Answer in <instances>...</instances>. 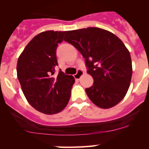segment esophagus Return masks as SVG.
I'll return each mask as SVG.
<instances>
[{
  "label": "esophagus",
  "mask_w": 149,
  "mask_h": 149,
  "mask_svg": "<svg viewBox=\"0 0 149 149\" xmlns=\"http://www.w3.org/2000/svg\"><path fill=\"white\" fill-rule=\"evenodd\" d=\"M83 74H84L83 70H81V69H79V70H77V73H76V74L73 75V76H74L75 79H76V80H79V79H81V77L83 76Z\"/></svg>",
  "instance_id": "obj_1"
}]
</instances>
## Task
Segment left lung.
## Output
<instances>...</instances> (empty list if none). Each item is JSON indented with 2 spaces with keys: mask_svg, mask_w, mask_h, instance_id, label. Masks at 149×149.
<instances>
[{
  "mask_svg": "<svg viewBox=\"0 0 149 149\" xmlns=\"http://www.w3.org/2000/svg\"><path fill=\"white\" fill-rule=\"evenodd\" d=\"M64 40L85 58L87 73L94 84L86 88L87 96L97 107L108 109L125 96L131 81L130 52L116 35L98 27L68 31Z\"/></svg>",
  "mask_w": 149,
  "mask_h": 149,
  "instance_id": "left-lung-1",
  "label": "left lung"
}]
</instances>
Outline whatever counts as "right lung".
Returning <instances> with one entry per match:
<instances>
[{"mask_svg":"<svg viewBox=\"0 0 149 149\" xmlns=\"http://www.w3.org/2000/svg\"><path fill=\"white\" fill-rule=\"evenodd\" d=\"M66 31H46L37 34L24 48L17 62V77L28 102L39 112L53 115L68 103L73 76L60 70L56 49Z\"/></svg>","mask_w":149,"mask_h":149,"instance_id":"add662e5","label":"right lung"}]
</instances>
